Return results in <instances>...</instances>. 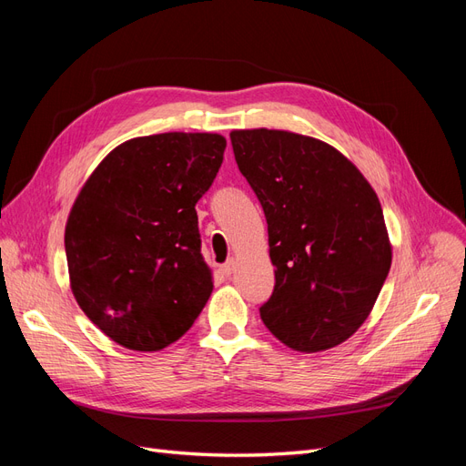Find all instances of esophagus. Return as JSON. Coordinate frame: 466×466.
<instances>
[{"instance_id": "34e87169", "label": "esophagus", "mask_w": 466, "mask_h": 466, "mask_svg": "<svg viewBox=\"0 0 466 466\" xmlns=\"http://www.w3.org/2000/svg\"><path fill=\"white\" fill-rule=\"evenodd\" d=\"M219 270H221V274H225V276H231V274L235 272V260H233V258H229L228 262L221 264Z\"/></svg>"}]
</instances>
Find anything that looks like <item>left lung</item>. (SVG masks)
I'll return each instance as SVG.
<instances>
[{
	"label": "left lung",
	"mask_w": 466,
	"mask_h": 466,
	"mask_svg": "<svg viewBox=\"0 0 466 466\" xmlns=\"http://www.w3.org/2000/svg\"><path fill=\"white\" fill-rule=\"evenodd\" d=\"M238 171L262 204L272 298L260 319L295 351H322L354 334L390 270L383 209L360 168L317 137L233 130Z\"/></svg>",
	"instance_id": "8db88e82"
}]
</instances>
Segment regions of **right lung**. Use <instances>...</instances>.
<instances>
[{"label": "right lung", "mask_w": 466, "mask_h": 466, "mask_svg": "<svg viewBox=\"0 0 466 466\" xmlns=\"http://www.w3.org/2000/svg\"><path fill=\"white\" fill-rule=\"evenodd\" d=\"M225 146L208 132L134 137L79 190L64 238L69 286L116 344L163 350L202 313L214 279L194 206L214 182Z\"/></svg>", "instance_id": "obj_1"}]
</instances>
